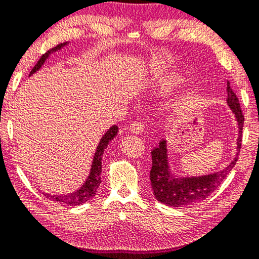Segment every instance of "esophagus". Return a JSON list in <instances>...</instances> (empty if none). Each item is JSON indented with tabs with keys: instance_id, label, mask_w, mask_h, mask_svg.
Wrapping results in <instances>:
<instances>
[{
	"instance_id": "1",
	"label": "esophagus",
	"mask_w": 259,
	"mask_h": 259,
	"mask_svg": "<svg viewBox=\"0 0 259 259\" xmlns=\"http://www.w3.org/2000/svg\"><path fill=\"white\" fill-rule=\"evenodd\" d=\"M143 131H145V126H143L142 122L140 121H134L130 126V132L133 134H137V135L142 134Z\"/></svg>"
}]
</instances>
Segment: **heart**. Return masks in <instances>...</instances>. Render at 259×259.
Returning <instances> with one entry per match:
<instances>
[{"mask_svg":"<svg viewBox=\"0 0 259 259\" xmlns=\"http://www.w3.org/2000/svg\"><path fill=\"white\" fill-rule=\"evenodd\" d=\"M169 84V80L165 78H157L154 80V82L151 84V91L155 93L164 92Z\"/></svg>","mask_w":259,"mask_h":259,"instance_id":"b5f03b06","label":"heart"}]
</instances>
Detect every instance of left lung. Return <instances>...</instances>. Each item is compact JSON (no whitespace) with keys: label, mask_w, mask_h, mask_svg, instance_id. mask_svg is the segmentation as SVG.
Segmentation results:
<instances>
[{"label":"left lung","mask_w":259,"mask_h":259,"mask_svg":"<svg viewBox=\"0 0 259 259\" xmlns=\"http://www.w3.org/2000/svg\"><path fill=\"white\" fill-rule=\"evenodd\" d=\"M227 105L232 110L239 126V135L236 140V154L234 159L219 172L203 176L184 177L177 176L172 172L167 157V141L162 140L159 146L151 151L152 166L150 169V182L154 196L158 202L173 207L189 205L201 202L213 193L223 180L232 171L239 158L241 143H242V130L244 117L241 111L239 100L232 91L227 81Z\"/></svg>","instance_id":"8db88e82"}]
</instances>
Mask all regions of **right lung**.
Returning <instances> with one entry per match:
<instances>
[{
    "instance_id": "add662e5",
    "label": "right lung",
    "mask_w": 259,
    "mask_h": 259,
    "mask_svg": "<svg viewBox=\"0 0 259 259\" xmlns=\"http://www.w3.org/2000/svg\"><path fill=\"white\" fill-rule=\"evenodd\" d=\"M69 45V42H64V44H61L55 47V48L50 49L49 52H47L45 55H42L41 58L37 61L35 66L33 67L31 73H29V77L33 75L34 73H36L39 71L44 64L46 63L47 59L50 57V55L58 52L61 50L63 47H65ZM118 133V126L112 125L110 128L103 134V137L101 138L99 145H97L96 151L94 154V158H93L92 162V166L90 169V175H88L87 179L84 180L83 184L80 186V188H78L74 192L69 193V194H49V193H44L46 197L50 198L55 202L61 203V204H65V205H71V206H77V205H81L83 203L88 202L92 200L93 197L96 195L97 188L101 184V172H102V156H103L104 149H107V147L112 140L116 138V135Z\"/></svg>"
}]
</instances>
